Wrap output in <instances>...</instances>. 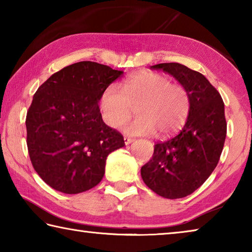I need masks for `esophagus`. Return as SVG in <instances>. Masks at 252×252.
<instances>
[{
  "label": "esophagus",
  "instance_id": "1",
  "mask_svg": "<svg viewBox=\"0 0 252 252\" xmlns=\"http://www.w3.org/2000/svg\"><path fill=\"white\" fill-rule=\"evenodd\" d=\"M133 141H134V140L132 138H129V136H125V143L126 144V146H127V144H130L131 142H133Z\"/></svg>",
  "mask_w": 252,
  "mask_h": 252
}]
</instances>
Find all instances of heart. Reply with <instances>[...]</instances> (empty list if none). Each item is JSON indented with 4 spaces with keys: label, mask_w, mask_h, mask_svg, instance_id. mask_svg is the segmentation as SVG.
<instances>
[{
    "label": "heart",
    "mask_w": 252,
    "mask_h": 252,
    "mask_svg": "<svg viewBox=\"0 0 252 252\" xmlns=\"http://www.w3.org/2000/svg\"><path fill=\"white\" fill-rule=\"evenodd\" d=\"M102 120L119 129L135 110L136 117L125 127L129 134L146 135L157 131L167 135L185 125L190 111V97L180 84L171 83L157 72H139L119 85H109L99 100Z\"/></svg>",
    "instance_id": "b5f03b06"
}]
</instances>
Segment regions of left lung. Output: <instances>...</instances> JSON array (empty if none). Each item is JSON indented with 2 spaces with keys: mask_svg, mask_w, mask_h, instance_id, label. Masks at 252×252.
Listing matches in <instances>:
<instances>
[{
  "mask_svg": "<svg viewBox=\"0 0 252 252\" xmlns=\"http://www.w3.org/2000/svg\"><path fill=\"white\" fill-rule=\"evenodd\" d=\"M151 69L167 72L182 84L190 97V111L177 135L155 144L141 177L161 197L183 198L203 185L220 160L227 135L224 103L206 76L186 65L160 63Z\"/></svg>",
  "mask_w": 252,
  "mask_h": 252,
  "instance_id": "left-lung-1",
  "label": "left lung"
}]
</instances>
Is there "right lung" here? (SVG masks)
I'll return each instance as SVG.
<instances>
[{
  "mask_svg": "<svg viewBox=\"0 0 252 252\" xmlns=\"http://www.w3.org/2000/svg\"><path fill=\"white\" fill-rule=\"evenodd\" d=\"M123 75L82 61L55 72L40 85L25 119L30 159L46 185L75 194L99 185L105 160L125 146L120 132L102 120V91Z\"/></svg>",
  "mask_w": 252,
  "mask_h": 252,
  "instance_id": "right-lung-1",
  "label": "right lung"
}]
</instances>
